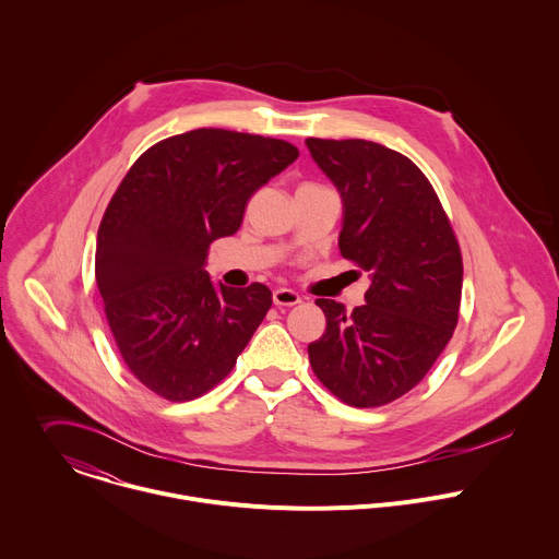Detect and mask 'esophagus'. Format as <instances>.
Masks as SVG:
<instances>
[{
    "mask_svg": "<svg viewBox=\"0 0 559 559\" xmlns=\"http://www.w3.org/2000/svg\"><path fill=\"white\" fill-rule=\"evenodd\" d=\"M274 305L276 307H294V305H300V296L294 292V289H287V287H281L274 292L272 296Z\"/></svg>",
    "mask_w": 559,
    "mask_h": 559,
    "instance_id": "esophagus-1",
    "label": "esophagus"
}]
</instances>
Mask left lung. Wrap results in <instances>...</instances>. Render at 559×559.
<instances>
[{
  "label": "left lung",
  "mask_w": 559,
  "mask_h": 559,
  "mask_svg": "<svg viewBox=\"0 0 559 559\" xmlns=\"http://www.w3.org/2000/svg\"><path fill=\"white\" fill-rule=\"evenodd\" d=\"M343 199L338 248L369 272L352 313L318 298L326 333L309 345L318 380L354 408H378L415 389L457 324L462 252L428 177L369 140L307 138ZM360 274V272H358Z\"/></svg>",
  "instance_id": "8db88e82"
}]
</instances>
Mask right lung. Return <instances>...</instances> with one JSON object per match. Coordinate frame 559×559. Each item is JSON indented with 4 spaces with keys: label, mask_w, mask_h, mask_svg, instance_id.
<instances>
[{
    "label": "right lung",
    "mask_w": 559,
    "mask_h": 559,
    "mask_svg": "<svg viewBox=\"0 0 559 559\" xmlns=\"http://www.w3.org/2000/svg\"><path fill=\"white\" fill-rule=\"evenodd\" d=\"M296 157L285 140L194 129L146 148L116 188L95 278L124 365L155 395L212 391L270 311L265 285L216 289L203 265L239 228L248 199Z\"/></svg>",
    "instance_id": "right-lung-1"
}]
</instances>
